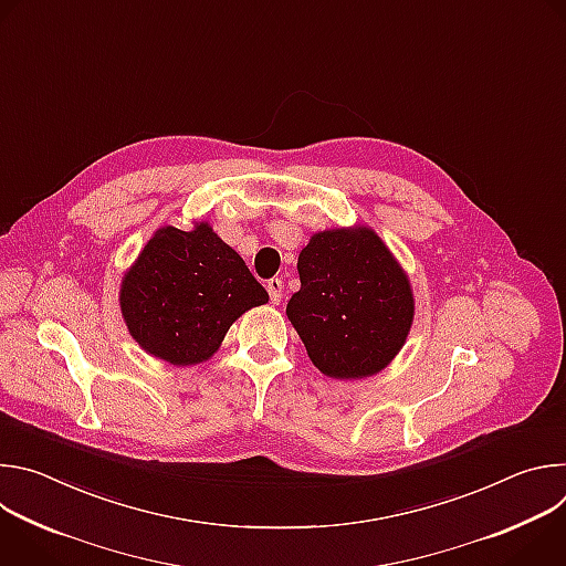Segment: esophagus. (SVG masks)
Here are the masks:
<instances>
[{"label": "esophagus", "mask_w": 566, "mask_h": 566, "mask_svg": "<svg viewBox=\"0 0 566 566\" xmlns=\"http://www.w3.org/2000/svg\"><path fill=\"white\" fill-rule=\"evenodd\" d=\"M266 291H269V295H271V302H273V304H280V302H282V291H284L282 280H277V277L269 280V282H266Z\"/></svg>", "instance_id": "esophagus-1"}]
</instances>
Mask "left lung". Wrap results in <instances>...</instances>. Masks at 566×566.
<instances>
[{"mask_svg":"<svg viewBox=\"0 0 566 566\" xmlns=\"http://www.w3.org/2000/svg\"><path fill=\"white\" fill-rule=\"evenodd\" d=\"M297 273L300 291L286 315L325 376H374L406 345L412 286L371 228L315 232L297 258Z\"/></svg>","mask_w":566,"mask_h":566,"instance_id":"left-lung-1","label":"left lung"}]
</instances>
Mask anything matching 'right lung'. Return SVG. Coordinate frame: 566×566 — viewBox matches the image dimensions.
I'll return each instance as SVG.
<instances>
[{
    "label": "right lung",
    "instance_id": "add662e5",
    "mask_svg": "<svg viewBox=\"0 0 566 566\" xmlns=\"http://www.w3.org/2000/svg\"><path fill=\"white\" fill-rule=\"evenodd\" d=\"M266 302V289L206 221L158 228L120 284L132 338L177 367L208 360L232 322Z\"/></svg>",
    "mask_w": 566,
    "mask_h": 566
}]
</instances>
